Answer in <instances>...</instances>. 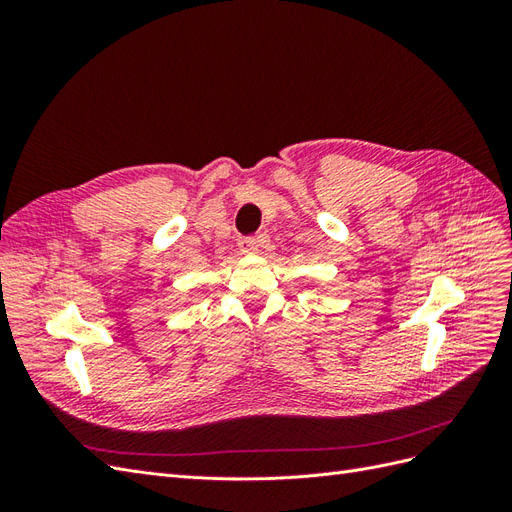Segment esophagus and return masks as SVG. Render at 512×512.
Instances as JSON below:
<instances>
[{"label": "esophagus", "instance_id": "obj_1", "mask_svg": "<svg viewBox=\"0 0 512 512\" xmlns=\"http://www.w3.org/2000/svg\"><path fill=\"white\" fill-rule=\"evenodd\" d=\"M239 250L243 252V254H258V241L256 239H241L239 241Z\"/></svg>", "mask_w": 512, "mask_h": 512}]
</instances>
